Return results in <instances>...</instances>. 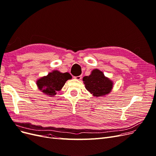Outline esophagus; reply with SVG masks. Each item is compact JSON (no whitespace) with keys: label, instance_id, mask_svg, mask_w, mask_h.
Masks as SVG:
<instances>
[{"label":"esophagus","instance_id":"obj_1","mask_svg":"<svg viewBox=\"0 0 156 156\" xmlns=\"http://www.w3.org/2000/svg\"><path fill=\"white\" fill-rule=\"evenodd\" d=\"M74 78H75V79H76V80H80L82 79V76L80 75V76H74Z\"/></svg>","mask_w":156,"mask_h":156}]
</instances>
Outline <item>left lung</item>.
Wrapping results in <instances>:
<instances>
[{"mask_svg":"<svg viewBox=\"0 0 156 156\" xmlns=\"http://www.w3.org/2000/svg\"><path fill=\"white\" fill-rule=\"evenodd\" d=\"M83 81L86 89L96 97L109 94L113 87L112 81L106 78L103 73L97 69L93 70L90 75L84 76Z\"/></svg>","mask_w":156,"mask_h":156,"instance_id":"1","label":"left lung"}]
</instances>
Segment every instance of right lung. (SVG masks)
Returning <instances> with one entry per match:
<instances>
[{
    "label": "right lung",
    "mask_w": 156,
    "mask_h": 156,
    "mask_svg": "<svg viewBox=\"0 0 156 156\" xmlns=\"http://www.w3.org/2000/svg\"><path fill=\"white\" fill-rule=\"evenodd\" d=\"M71 78L69 73H62L58 71H53L46 76L39 79L37 81V85L39 89L45 94L53 96L57 91L62 89L66 81Z\"/></svg>",
    "instance_id": "right-lung-1"
}]
</instances>
